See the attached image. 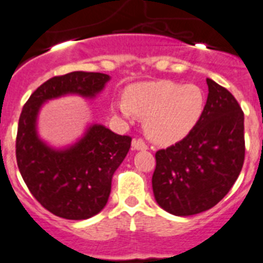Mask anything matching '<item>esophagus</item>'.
<instances>
[{
	"label": "esophagus",
	"instance_id": "esophagus-1",
	"mask_svg": "<svg viewBox=\"0 0 263 263\" xmlns=\"http://www.w3.org/2000/svg\"><path fill=\"white\" fill-rule=\"evenodd\" d=\"M132 148L138 149V151H145V149L148 148V145L145 144L143 139H134L132 140Z\"/></svg>",
	"mask_w": 263,
	"mask_h": 263
}]
</instances>
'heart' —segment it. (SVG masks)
Listing matches in <instances>:
<instances>
[{"label":"heart","mask_w":263,"mask_h":263,"mask_svg":"<svg viewBox=\"0 0 263 263\" xmlns=\"http://www.w3.org/2000/svg\"><path fill=\"white\" fill-rule=\"evenodd\" d=\"M206 96L195 84L162 80L135 84L124 99L112 101V112L124 120L144 118L145 134L152 142L168 145L180 142L202 118Z\"/></svg>","instance_id":"b5f03b06"}]
</instances>
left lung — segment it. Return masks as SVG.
I'll return each instance as SVG.
<instances>
[{
    "label": "left lung",
    "instance_id": "8db88e82",
    "mask_svg": "<svg viewBox=\"0 0 263 263\" xmlns=\"http://www.w3.org/2000/svg\"><path fill=\"white\" fill-rule=\"evenodd\" d=\"M206 81L209 96L199 123L183 140L155 154L154 196L163 210L178 217L215 206L243 165V112L226 88Z\"/></svg>",
    "mask_w": 263,
    "mask_h": 263
}]
</instances>
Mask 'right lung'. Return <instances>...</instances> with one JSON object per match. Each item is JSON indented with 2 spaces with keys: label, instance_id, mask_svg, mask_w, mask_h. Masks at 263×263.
I'll list each match as a JSON object with an SVG mask.
<instances>
[{
  "label": "right lung",
  "instance_id": "add662e5",
  "mask_svg": "<svg viewBox=\"0 0 263 263\" xmlns=\"http://www.w3.org/2000/svg\"><path fill=\"white\" fill-rule=\"evenodd\" d=\"M109 79L81 70L52 77L30 95L20 115L15 140L20 173L40 204L57 217L88 219L104 209L112 176L127 156L132 139L92 124L74 144L53 148L37 134L40 109L48 100L65 95L95 98Z\"/></svg>",
  "mask_w": 263,
  "mask_h": 263
}]
</instances>
